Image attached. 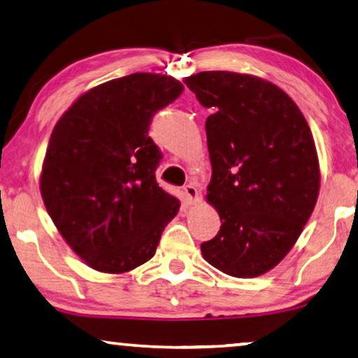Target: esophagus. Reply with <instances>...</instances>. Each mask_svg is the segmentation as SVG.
<instances>
[{
  "mask_svg": "<svg viewBox=\"0 0 358 358\" xmlns=\"http://www.w3.org/2000/svg\"><path fill=\"white\" fill-rule=\"evenodd\" d=\"M183 194H185L186 204H196L199 201V191L194 185H185Z\"/></svg>",
  "mask_w": 358,
  "mask_h": 358,
  "instance_id": "1",
  "label": "esophagus"
}]
</instances>
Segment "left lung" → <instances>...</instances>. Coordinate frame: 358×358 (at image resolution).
I'll return each instance as SVG.
<instances>
[{"instance_id":"obj_1","label":"left lung","mask_w":358,"mask_h":358,"mask_svg":"<svg viewBox=\"0 0 358 358\" xmlns=\"http://www.w3.org/2000/svg\"><path fill=\"white\" fill-rule=\"evenodd\" d=\"M183 83L213 110L206 120L213 165L206 199L222 225L201 253L225 274L258 278L284 259L315 209L313 136L296 103L269 80L203 71Z\"/></svg>"}]
</instances>
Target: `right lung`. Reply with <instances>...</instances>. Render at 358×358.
I'll use <instances>...</instances> for the list:
<instances>
[{"instance_id": "right-lung-1", "label": "right lung", "mask_w": 358, "mask_h": 358, "mask_svg": "<svg viewBox=\"0 0 358 358\" xmlns=\"http://www.w3.org/2000/svg\"><path fill=\"white\" fill-rule=\"evenodd\" d=\"M181 92L172 76L134 73L87 90L55 124L40 193L59 234L95 271L144 264L178 213L180 201L155 180L162 152L149 127Z\"/></svg>"}]
</instances>
